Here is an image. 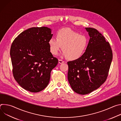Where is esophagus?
<instances>
[{
  "mask_svg": "<svg viewBox=\"0 0 121 121\" xmlns=\"http://www.w3.org/2000/svg\"><path fill=\"white\" fill-rule=\"evenodd\" d=\"M58 62H59V63H60V64H62V63H64L65 62L63 60H62V59H59L58 60Z\"/></svg>",
  "mask_w": 121,
  "mask_h": 121,
  "instance_id": "obj_1",
  "label": "esophagus"
}]
</instances>
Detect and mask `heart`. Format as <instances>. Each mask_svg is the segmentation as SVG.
I'll use <instances>...</instances> for the list:
<instances>
[{"mask_svg":"<svg viewBox=\"0 0 121 121\" xmlns=\"http://www.w3.org/2000/svg\"><path fill=\"white\" fill-rule=\"evenodd\" d=\"M56 39L52 38L48 41L49 50L53 55H57L61 49L66 57L70 60H76L84 54L88 45V39L68 29L59 30L56 34Z\"/></svg>","mask_w":121,"mask_h":121,"instance_id":"obj_1","label":"heart"}]
</instances>
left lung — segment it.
I'll use <instances>...</instances> for the list:
<instances>
[{
  "label": "left lung",
  "instance_id": "left-lung-1",
  "mask_svg": "<svg viewBox=\"0 0 121 121\" xmlns=\"http://www.w3.org/2000/svg\"><path fill=\"white\" fill-rule=\"evenodd\" d=\"M90 37L88 47L80 58L67 62V78L73 90L85 95L99 88L107 79L112 59L108 42L98 30L86 28Z\"/></svg>",
  "mask_w": 121,
  "mask_h": 121
}]
</instances>
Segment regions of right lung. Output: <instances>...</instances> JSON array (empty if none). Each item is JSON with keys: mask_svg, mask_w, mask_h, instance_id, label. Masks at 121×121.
I'll list each match as a JSON object with an SVG mask.
<instances>
[{"mask_svg": "<svg viewBox=\"0 0 121 121\" xmlns=\"http://www.w3.org/2000/svg\"><path fill=\"white\" fill-rule=\"evenodd\" d=\"M52 36L49 28L32 27L21 33L12 43L13 75L26 91L38 92L49 84L51 72L58 63L49 50L48 41Z\"/></svg>", "mask_w": 121, "mask_h": 121, "instance_id": "right-lung-1", "label": "right lung"}]
</instances>
